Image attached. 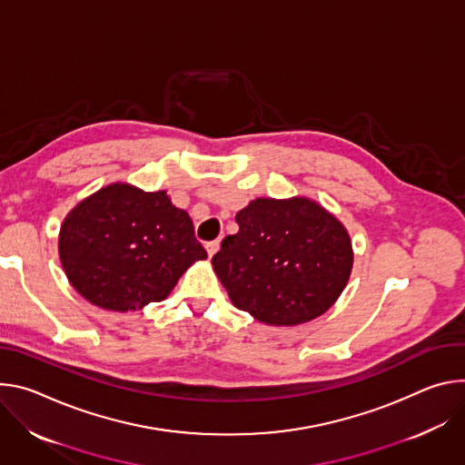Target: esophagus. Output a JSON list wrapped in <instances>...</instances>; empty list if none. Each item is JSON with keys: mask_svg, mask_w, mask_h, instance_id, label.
<instances>
[{"mask_svg": "<svg viewBox=\"0 0 465 465\" xmlns=\"http://www.w3.org/2000/svg\"><path fill=\"white\" fill-rule=\"evenodd\" d=\"M204 247H206V252H209V256H214V254L218 252V249H220V240L206 242V243H204Z\"/></svg>", "mask_w": 465, "mask_h": 465, "instance_id": "1", "label": "esophagus"}]
</instances>
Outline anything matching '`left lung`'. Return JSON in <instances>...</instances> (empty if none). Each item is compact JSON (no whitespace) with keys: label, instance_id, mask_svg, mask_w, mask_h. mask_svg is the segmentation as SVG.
I'll return each mask as SVG.
<instances>
[{"label":"left lung","instance_id":"obj_1","mask_svg":"<svg viewBox=\"0 0 465 465\" xmlns=\"http://www.w3.org/2000/svg\"><path fill=\"white\" fill-rule=\"evenodd\" d=\"M236 223L213 256L236 308L286 327L329 311L352 268L349 234L332 214L304 197L254 199Z\"/></svg>","mask_w":465,"mask_h":465}]
</instances>
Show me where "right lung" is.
Listing matches in <instances>:
<instances>
[{
  "instance_id": "right-lung-1",
  "label": "right lung",
  "mask_w": 465,
  "mask_h": 465,
  "mask_svg": "<svg viewBox=\"0 0 465 465\" xmlns=\"http://www.w3.org/2000/svg\"><path fill=\"white\" fill-rule=\"evenodd\" d=\"M72 286L92 304L127 312L159 302L186 268L206 259L190 216L166 192L111 184L79 203L59 236Z\"/></svg>"
}]
</instances>
